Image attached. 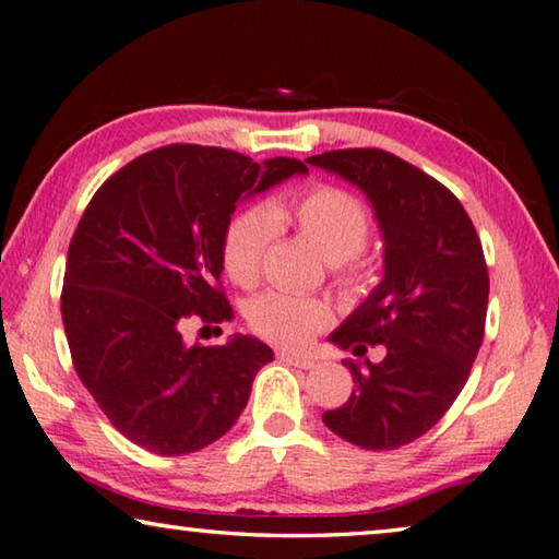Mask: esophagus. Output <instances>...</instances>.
<instances>
[{
    "label": "esophagus",
    "mask_w": 559,
    "mask_h": 559,
    "mask_svg": "<svg viewBox=\"0 0 559 559\" xmlns=\"http://www.w3.org/2000/svg\"><path fill=\"white\" fill-rule=\"evenodd\" d=\"M278 359L288 367H298V369H312L314 361L308 357H300V354H290V352H278Z\"/></svg>",
    "instance_id": "esophagus-1"
}]
</instances>
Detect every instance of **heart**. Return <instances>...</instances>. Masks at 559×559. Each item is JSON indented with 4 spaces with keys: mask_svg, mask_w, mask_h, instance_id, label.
<instances>
[{
    "mask_svg": "<svg viewBox=\"0 0 559 559\" xmlns=\"http://www.w3.org/2000/svg\"><path fill=\"white\" fill-rule=\"evenodd\" d=\"M281 225L296 227L330 263L357 257L371 235V217L361 200L334 186H318L271 207L251 205L229 219L222 237V263L231 281L249 288L261 278L263 259ZM247 320L259 337L298 349L328 328L332 308L320 298L269 290L249 302Z\"/></svg>",
    "mask_w": 559,
    "mask_h": 559,
    "instance_id": "1",
    "label": "heart"
}]
</instances>
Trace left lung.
Here are the masks:
<instances>
[{
    "mask_svg": "<svg viewBox=\"0 0 559 559\" xmlns=\"http://www.w3.org/2000/svg\"><path fill=\"white\" fill-rule=\"evenodd\" d=\"M357 186L383 239V278L330 334L349 359V401L322 423L364 450L403 448L438 423L469 379L484 340L489 271L481 241L452 192L381 148H344L306 158Z\"/></svg>",
    "mask_w": 559,
    "mask_h": 559,
    "instance_id": "obj_1",
    "label": "left lung"
}]
</instances>
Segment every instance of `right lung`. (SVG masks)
<instances>
[{
  "label": "right lung",
  "mask_w": 559,
  "mask_h": 559,
  "mask_svg": "<svg viewBox=\"0 0 559 559\" xmlns=\"http://www.w3.org/2000/svg\"><path fill=\"white\" fill-rule=\"evenodd\" d=\"M306 174L298 158L253 164L229 148L174 144L134 158L90 200L60 312L80 381L127 440L176 456L237 423L273 349L249 334L188 344L182 328L235 314L219 276L239 202Z\"/></svg>",
  "instance_id": "right-lung-1"
}]
</instances>
